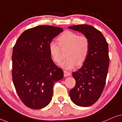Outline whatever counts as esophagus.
Masks as SVG:
<instances>
[{
	"label": "esophagus",
	"mask_w": 122,
	"mask_h": 122,
	"mask_svg": "<svg viewBox=\"0 0 122 122\" xmlns=\"http://www.w3.org/2000/svg\"><path fill=\"white\" fill-rule=\"evenodd\" d=\"M64 76L65 77H66V76H71V73L69 71H64Z\"/></svg>",
	"instance_id": "obj_1"
}]
</instances>
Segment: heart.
Here are the masks:
<instances>
[{"label":"heart","mask_w":122,"mask_h":122,"mask_svg":"<svg viewBox=\"0 0 122 122\" xmlns=\"http://www.w3.org/2000/svg\"><path fill=\"white\" fill-rule=\"evenodd\" d=\"M58 44L52 41L49 44L50 55L55 62L58 63L61 59V49H67L65 56L67 58L60 64L65 69L74 68L84 64L88 56L90 50V40L86 35H79L77 33L67 30L58 37Z\"/></svg>","instance_id":"b5f03b06"}]
</instances>
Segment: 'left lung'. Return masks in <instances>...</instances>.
Returning <instances> with one entry per match:
<instances>
[{"label":"left lung","instance_id":"1","mask_svg":"<svg viewBox=\"0 0 122 122\" xmlns=\"http://www.w3.org/2000/svg\"><path fill=\"white\" fill-rule=\"evenodd\" d=\"M69 28L81 32L90 40L86 59L80 69L72 72L76 84L69 93L76 105L89 107L99 99L106 83L109 65L108 43L102 32L93 26L81 24Z\"/></svg>","mask_w":122,"mask_h":122}]
</instances>
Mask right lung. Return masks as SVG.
Returning <instances> with one entry per match:
<instances>
[{"label":"right lung","instance_id":"add662e5","mask_svg":"<svg viewBox=\"0 0 122 122\" xmlns=\"http://www.w3.org/2000/svg\"><path fill=\"white\" fill-rule=\"evenodd\" d=\"M62 31L60 27L36 26L23 32L14 46L13 82L21 101L28 108L46 107L52 100L55 82L64 77L49 51L50 43Z\"/></svg>","mask_w":122,"mask_h":122}]
</instances>
